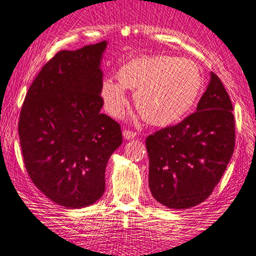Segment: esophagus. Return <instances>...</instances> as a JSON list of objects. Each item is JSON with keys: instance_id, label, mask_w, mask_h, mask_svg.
Here are the masks:
<instances>
[{"instance_id": "obj_1", "label": "esophagus", "mask_w": 256, "mask_h": 256, "mask_svg": "<svg viewBox=\"0 0 256 256\" xmlns=\"http://www.w3.org/2000/svg\"><path fill=\"white\" fill-rule=\"evenodd\" d=\"M122 134H124L125 139H134L136 137V132L131 131V130H126V128L122 131Z\"/></svg>"}]
</instances>
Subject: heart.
<instances>
[{"instance_id":"1","label":"heart","mask_w":256,"mask_h":256,"mask_svg":"<svg viewBox=\"0 0 256 256\" xmlns=\"http://www.w3.org/2000/svg\"><path fill=\"white\" fill-rule=\"evenodd\" d=\"M118 82L105 80L102 104L112 117H122L128 105L125 90L134 92V105L145 120L156 126L178 122L195 105L203 76L195 61L171 56H138L117 70Z\"/></svg>"}]
</instances>
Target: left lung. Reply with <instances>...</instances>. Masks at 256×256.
I'll list each match as a JSON object with an SVG mask.
<instances>
[{
	"mask_svg": "<svg viewBox=\"0 0 256 256\" xmlns=\"http://www.w3.org/2000/svg\"><path fill=\"white\" fill-rule=\"evenodd\" d=\"M145 144L148 186L157 202L186 209L208 198L235 146L232 104L220 78L212 73L195 112L150 134Z\"/></svg>",
	"mask_w": 256,
	"mask_h": 256,
	"instance_id": "left-lung-1",
	"label": "left lung"
}]
</instances>
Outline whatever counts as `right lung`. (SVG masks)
<instances>
[{"instance_id": "1", "label": "right lung", "mask_w": 256, "mask_h": 256, "mask_svg": "<svg viewBox=\"0 0 256 256\" xmlns=\"http://www.w3.org/2000/svg\"><path fill=\"white\" fill-rule=\"evenodd\" d=\"M108 42L60 50L29 87L18 122L26 170L56 204L84 208L105 192L108 158L120 146V125L100 113V61Z\"/></svg>"}]
</instances>
